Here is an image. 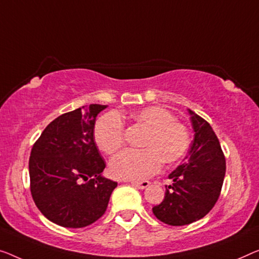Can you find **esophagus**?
Returning <instances> with one entry per match:
<instances>
[{
  "label": "esophagus",
  "instance_id": "34e87169",
  "mask_svg": "<svg viewBox=\"0 0 259 259\" xmlns=\"http://www.w3.org/2000/svg\"><path fill=\"white\" fill-rule=\"evenodd\" d=\"M131 184H133L135 187L141 188V190H144V188H146L150 185L149 181H146V180H144V181H133Z\"/></svg>",
  "mask_w": 259,
  "mask_h": 259
}]
</instances>
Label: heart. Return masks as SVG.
<instances>
[{
  "label": "heart",
  "instance_id": "b5f03b06",
  "mask_svg": "<svg viewBox=\"0 0 259 259\" xmlns=\"http://www.w3.org/2000/svg\"><path fill=\"white\" fill-rule=\"evenodd\" d=\"M130 117L146 128L141 145L144 149L125 150L110 161V172L116 178L143 180L166 164L178 161L190 146V131L177 121L171 111L161 107H146L133 111ZM125 128L119 115L110 111L100 117L94 128V140L107 154L117 152L124 144Z\"/></svg>",
  "mask_w": 259,
  "mask_h": 259
}]
</instances>
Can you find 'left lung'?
Listing matches in <instances>:
<instances>
[{"label": "left lung", "instance_id": "1", "mask_svg": "<svg viewBox=\"0 0 259 259\" xmlns=\"http://www.w3.org/2000/svg\"><path fill=\"white\" fill-rule=\"evenodd\" d=\"M194 140L188 157L168 178L165 198L152 211L169 226L190 225L206 216L218 201L226 175V158L209 123L188 109Z\"/></svg>", "mask_w": 259, "mask_h": 259}]
</instances>
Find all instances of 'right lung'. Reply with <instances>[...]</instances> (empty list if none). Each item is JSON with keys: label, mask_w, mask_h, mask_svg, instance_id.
<instances>
[{"label": "right lung", "mask_w": 259, "mask_h": 259, "mask_svg": "<svg viewBox=\"0 0 259 259\" xmlns=\"http://www.w3.org/2000/svg\"><path fill=\"white\" fill-rule=\"evenodd\" d=\"M107 106L91 105L60 115L31 150L30 191L46 219L82 228L105 214L117 183L103 178L105 160L94 142L96 116Z\"/></svg>", "instance_id": "1"}]
</instances>
